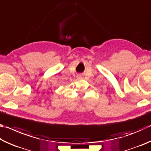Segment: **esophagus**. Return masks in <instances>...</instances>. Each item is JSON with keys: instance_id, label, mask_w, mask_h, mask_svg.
Instances as JSON below:
<instances>
[{"instance_id": "obj_1", "label": "esophagus", "mask_w": 151, "mask_h": 151, "mask_svg": "<svg viewBox=\"0 0 151 151\" xmlns=\"http://www.w3.org/2000/svg\"><path fill=\"white\" fill-rule=\"evenodd\" d=\"M80 76H81V75H80Z\"/></svg>"}]
</instances>
